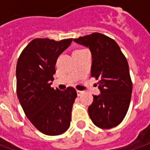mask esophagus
Wrapping results in <instances>:
<instances>
[{
    "label": "esophagus",
    "instance_id": "obj_1",
    "mask_svg": "<svg viewBox=\"0 0 150 150\" xmlns=\"http://www.w3.org/2000/svg\"><path fill=\"white\" fill-rule=\"evenodd\" d=\"M83 91H80V90H77V93H78V96L82 95V93H83Z\"/></svg>",
    "mask_w": 150,
    "mask_h": 150
}]
</instances>
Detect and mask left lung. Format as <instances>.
Wrapping results in <instances>:
<instances>
[{
  "instance_id": "8db88e82",
  "label": "left lung",
  "mask_w": 150,
  "mask_h": 150,
  "mask_svg": "<svg viewBox=\"0 0 150 150\" xmlns=\"http://www.w3.org/2000/svg\"><path fill=\"white\" fill-rule=\"evenodd\" d=\"M89 47L93 62L91 76L98 80L100 95L93 96L88 107L93 123L101 129H111L120 124L129 107L132 80L127 59L117 42L103 34L94 32L73 39Z\"/></svg>"
}]
</instances>
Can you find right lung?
<instances>
[{"label": "right lung", "instance_id": "right-lung-1", "mask_svg": "<svg viewBox=\"0 0 150 150\" xmlns=\"http://www.w3.org/2000/svg\"><path fill=\"white\" fill-rule=\"evenodd\" d=\"M72 38L55 41L36 38L21 52L16 64V94L27 118L47 135H59L70 126L77 92L51 87L58 56Z\"/></svg>", "mask_w": 150, "mask_h": 150}]
</instances>
